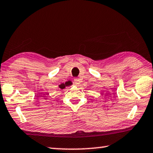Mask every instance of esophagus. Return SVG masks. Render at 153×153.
<instances>
[{
  "instance_id": "esophagus-1",
  "label": "esophagus",
  "mask_w": 153,
  "mask_h": 153,
  "mask_svg": "<svg viewBox=\"0 0 153 153\" xmlns=\"http://www.w3.org/2000/svg\"><path fill=\"white\" fill-rule=\"evenodd\" d=\"M74 83L76 85H79L81 83V79L79 78H75L74 79Z\"/></svg>"
}]
</instances>
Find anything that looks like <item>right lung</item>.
Wrapping results in <instances>:
<instances>
[{
    "label": "right lung",
    "mask_w": 153,
    "mask_h": 153,
    "mask_svg": "<svg viewBox=\"0 0 153 153\" xmlns=\"http://www.w3.org/2000/svg\"><path fill=\"white\" fill-rule=\"evenodd\" d=\"M70 83H62V84H61L59 86V88H61V89H64L65 88V87H66V86H69L70 85Z\"/></svg>",
    "instance_id": "right-lung-1"
}]
</instances>
